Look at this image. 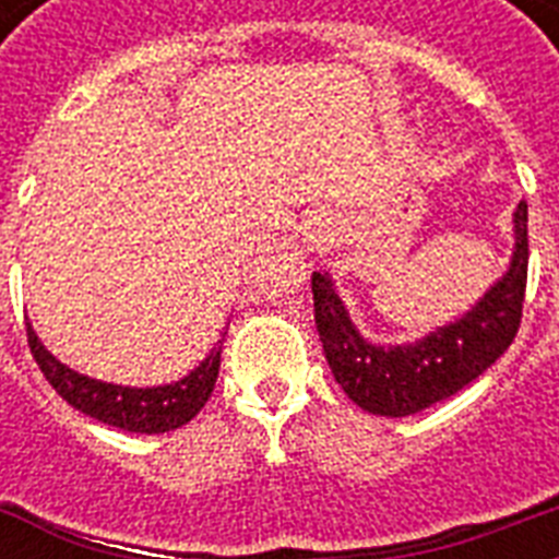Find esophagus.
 Wrapping results in <instances>:
<instances>
[{
	"instance_id": "obj_1",
	"label": "esophagus",
	"mask_w": 559,
	"mask_h": 559,
	"mask_svg": "<svg viewBox=\"0 0 559 559\" xmlns=\"http://www.w3.org/2000/svg\"><path fill=\"white\" fill-rule=\"evenodd\" d=\"M328 235V226H324V219L319 214H313L310 219H305V240L307 246H319Z\"/></svg>"
}]
</instances>
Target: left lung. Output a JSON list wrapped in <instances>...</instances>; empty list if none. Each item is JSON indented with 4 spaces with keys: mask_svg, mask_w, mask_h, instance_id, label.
<instances>
[{
    "mask_svg": "<svg viewBox=\"0 0 559 559\" xmlns=\"http://www.w3.org/2000/svg\"><path fill=\"white\" fill-rule=\"evenodd\" d=\"M528 281V202L513 211L511 263L493 287L450 324L406 345H373L350 322L331 272H313L316 328L333 377L359 408L382 417L424 412L485 373L520 331Z\"/></svg>",
    "mask_w": 559,
    "mask_h": 559,
    "instance_id": "obj_1",
    "label": "left lung"
}]
</instances>
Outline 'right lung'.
I'll return each mask as SVG.
<instances>
[{
    "instance_id": "add662e5",
    "label": "right lung",
    "mask_w": 559,
    "mask_h": 559,
    "mask_svg": "<svg viewBox=\"0 0 559 559\" xmlns=\"http://www.w3.org/2000/svg\"><path fill=\"white\" fill-rule=\"evenodd\" d=\"M25 328H28L31 354L37 359L39 371L46 373V380L55 385L57 394L83 415L95 417L100 424L116 426V429H124V432H174L179 426H186L191 417H197V412L211 397L214 382H217L223 340H217V345L209 350V357L182 380L151 385V389H135V385H118V382H104L72 371L48 354L31 322Z\"/></svg>"
}]
</instances>
